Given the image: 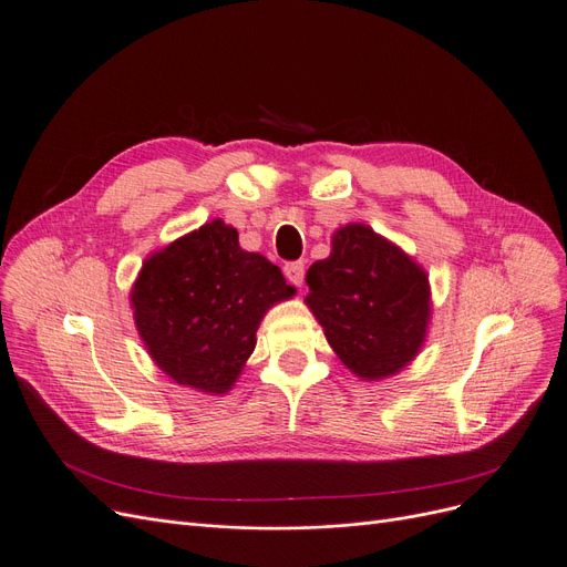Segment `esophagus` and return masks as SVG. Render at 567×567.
Returning a JSON list of instances; mask_svg holds the SVG:
<instances>
[{
	"label": "esophagus",
	"mask_w": 567,
	"mask_h": 567,
	"mask_svg": "<svg viewBox=\"0 0 567 567\" xmlns=\"http://www.w3.org/2000/svg\"><path fill=\"white\" fill-rule=\"evenodd\" d=\"M285 276H287V280H289L291 285L301 287V285H303V276H306L303 261H291V264H287V266H285Z\"/></svg>",
	"instance_id": "obj_1"
}]
</instances>
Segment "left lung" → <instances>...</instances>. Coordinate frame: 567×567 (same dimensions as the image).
<instances>
[{
	"label": "left lung",
	"instance_id": "8db88e82",
	"mask_svg": "<svg viewBox=\"0 0 567 567\" xmlns=\"http://www.w3.org/2000/svg\"><path fill=\"white\" fill-rule=\"evenodd\" d=\"M306 282V306L358 379H390L423 350L432 320L427 272L371 226L337 228L329 257L308 268Z\"/></svg>",
	"mask_w": 567,
	"mask_h": 567
}]
</instances>
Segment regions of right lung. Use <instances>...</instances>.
<instances>
[{"label":"right lung","mask_w":567,"mask_h":567,"mask_svg":"<svg viewBox=\"0 0 567 567\" xmlns=\"http://www.w3.org/2000/svg\"><path fill=\"white\" fill-rule=\"evenodd\" d=\"M297 295L276 264L213 219L144 259L131 287L140 339L177 385L226 394L255 352L257 329Z\"/></svg>","instance_id":"1"}]
</instances>
